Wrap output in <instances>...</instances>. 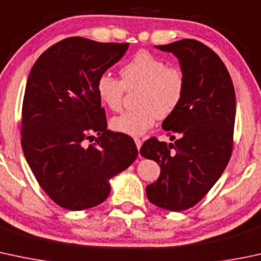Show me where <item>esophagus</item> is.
<instances>
[{"instance_id": "esophagus-1", "label": "esophagus", "mask_w": 261, "mask_h": 261, "mask_svg": "<svg viewBox=\"0 0 261 261\" xmlns=\"http://www.w3.org/2000/svg\"><path fill=\"white\" fill-rule=\"evenodd\" d=\"M134 140H135L136 147H138V150H140V147H141V145H142V141H141V140H140L139 138H135Z\"/></svg>"}]
</instances>
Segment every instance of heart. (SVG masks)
Returning a JSON list of instances; mask_svg holds the SVG:
<instances>
[{
    "label": "heart",
    "instance_id": "obj_1",
    "mask_svg": "<svg viewBox=\"0 0 261 261\" xmlns=\"http://www.w3.org/2000/svg\"><path fill=\"white\" fill-rule=\"evenodd\" d=\"M121 80L102 72L96 80L98 100L112 111L122 106L125 90H139L138 109L123 112L110 121L114 131L139 136L155 125L158 119H167L180 108L186 92V76L179 66L169 65L149 51H140L122 66Z\"/></svg>",
    "mask_w": 261,
    "mask_h": 261
}]
</instances>
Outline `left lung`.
<instances>
[{
	"label": "left lung",
	"mask_w": 261,
	"mask_h": 261,
	"mask_svg": "<svg viewBox=\"0 0 261 261\" xmlns=\"http://www.w3.org/2000/svg\"><path fill=\"white\" fill-rule=\"evenodd\" d=\"M179 59L186 76L180 108L164 120L174 144L151 138L140 153L156 161L161 174L146 186L150 202L182 211L202 199L230 160L234 145L235 90L226 66L210 47L196 40L156 46Z\"/></svg>",
	"instance_id": "1"
}]
</instances>
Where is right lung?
Returning a JSON list of instances; mask_svg holds the SVG:
<instances>
[{"label": "right lung", "instance_id": "obj_1", "mask_svg": "<svg viewBox=\"0 0 261 261\" xmlns=\"http://www.w3.org/2000/svg\"><path fill=\"white\" fill-rule=\"evenodd\" d=\"M127 47L65 38L38 57L27 79L22 150L41 188L64 209L85 210L105 201L109 180L139 155L130 136L108 130L95 89L98 76Z\"/></svg>", "mask_w": 261, "mask_h": 261}]
</instances>
